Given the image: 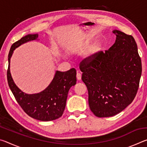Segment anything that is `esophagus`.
<instances>
[{"label": "esophagus", "mask_w": 147, "mask_h": 147, "mask_svg": "<svg viewBox=\"0 0 147 147\" xmlns=\"http://www.w3.org/2000/svg\"><path fill=\"white\" fill-rule=\"evenodd\" d=\"M76 78L78 80H80L81 78H82V74L80 73H77L76 74Z\"/></svg>", "instance_id": "34e87169"}]
</instances>
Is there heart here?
Segmentation results:
<instances>
[{
	"label": "heart",
	"mask_w": 147,
	"mask_h": 147,
	"mask_svg": "<svg viewBox=\"0 0 147 147\" xmlns=\"http://www.w3.org/2000/svg\"><path fill=\"white\" fill-rule=\"evenodd\" d=\"M102 45L100 43H98V42L94 43L86 52L84 54V59L86 61H91L99 53V52L102 50Z\"/></svg>",
	"instance_id": "obj_1"
}]
</instances>
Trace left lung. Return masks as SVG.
Listing matches in <instances>:
<instances>
[{"instance_id":"left-lung-1","label":"left lung","mask_w":147,"mask_h":147,"mask_svg":"<svg viewBox=\"0 0 147 147\" xmlns=\"http://www.w3.org/2000/svg\"><path fill=\"white\" fill-rule=\"evenodd\" d=\"M116 40L108 51L81 62L82 80L88 90L89 106L98 117L117 115L132 102L142 72L134 38L114 30Z\"/></svg>"}]
</instances>
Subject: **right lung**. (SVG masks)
I'll return each mask as SVG.
<instances>
[{
	"mask_svg": "<svg viewBox=\"0 0 147 147\" xmlns=\"http://www.w3.org/2000/svg\"><path fill=\"white\" fill-rule=\"evenodd\" d=\"M38 39V34H28L12 45L8 54L7 78L12 93L26 114L39 121H53L63 115L68 92L76 83L75 69L66 72L56 71L47 88L38 93L34 94H27L22 91L15 84L10 73V59L14 50L21 45Z\"/></svg>",
	"mask_w": 147,
	"mask_h": 147,
	"instance_id": "obj_1",
	"label": "right lung"
}]
</instances>
